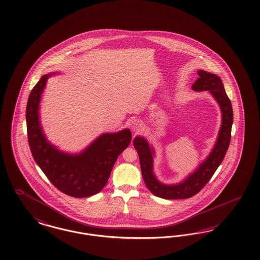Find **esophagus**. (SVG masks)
<instances>
[{"mask_svg":"<svg viewBox=\"0 0 260 260\" xmlns=\"http://www.w3.org/2000/svg\"><path fill=\"white\" fill-rule=\"evenodd\" d=\"M131 128L134 133H138L141 128V122L138 121V120H134L131 122Z\"/></svg>","mask_w":260,"mask_h":260,"instance_id":"obj_1","label":"esophagus"}]
</instances>
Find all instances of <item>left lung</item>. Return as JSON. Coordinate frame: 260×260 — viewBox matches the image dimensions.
<instances>
[{
    "label": "left lung",
    "instance_id": "left-lung-1",
    "mask_svg": "<svg viewBox=\"0 0 260 260\" xmlns=\"http://www.w3.org/2000/svg\"><path fill=\"white\" fill-rule=\"evenodd\" d=\"M198 74L199 77L191 88L194 91L210 92L222 111V124L213 150L207 159L199 165V168L186 177L182 183L177 184L160 183L153 173L154 150L152 147L142 137H137L134 140V146L139 156L140 169L145 184L154 196L161 199H189L199 193L210 181L229 148L233 124V108L229 97L226 94L221 78L218 76L202 70H199Z\"/></svg>",
    "mask_w": 260,
    "mask_h": 260
}]
</instances>
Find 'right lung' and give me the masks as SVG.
Masks as SVG:
<instances>
[{"label":"right lung","instance_id":"right-lung-1","mask_svg":"<svg viewBox=\"0 0 260 260\" xmlns=\"http://www.w3.org/2000/svg\"><path fill=\"white\" fill-rule=\"evenodd\" d=\"M45 75L31 90L26 106L27 137L32 156L48 180L61 192L73 198H88L106 185L119 155L129 145L128 128L103 134L79 154L62 152L45 138L39 122V103L47 80Z\"/></svg>","mask_w":260,"mask_h":260}]
</instances>
